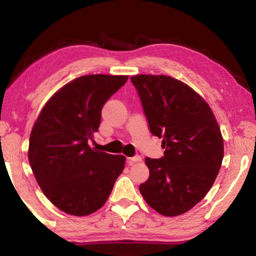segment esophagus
Listing matches in <instances>:
<instances>
[{"mask_svg":"<svg viewBox=\"0 0 256 256\" xmlns=\"http://www.w3.org/2000/svg\"><path fill=\"white\" fill-rule=\"evenodd\" d=\"M141 162L140 156H134V157H132V158H128V164H133L134 162Z\"/></svg>","mask_w":256,"mask_h":256,"instance_id":"obj_1","label":"esophagus"}]
</instances>
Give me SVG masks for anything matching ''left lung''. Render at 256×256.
Masks as SVG:
<instances>
[{
    "instance_id": "1",
    "label": "left lung",
    "mask_w": 256,
    "mask_h": 256,
    "mask_svg": "<svg viewBox=\"0 0 256 256\" xmlns=\"http://www.w3.org/2000/svg\"><path fill=\"white\" fill-rule=\"evenodd\" d=\"M152 136L162 138L160 159L146 158L148 180L140 185L146 202L174 216L198 204L214 185L224 158V138L214 112L200 94L167 76L131 78Z\"/></svg>"
}]
</instances>
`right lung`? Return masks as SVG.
<instances>
[{"mask_svg": "<svg viewBox=\"0 0 256 256\" xmlns=\"http://www.w3.org/2000/svg\"><path fill=\"white\" fill-rule=\"evenodd\" d=\"M128 76L76 78L45 104L30 133L28 159L38 185L60 211L88 216L105 204L125 157L89 146L105 102Z\"/></svg>", "mask_w": 256, "mask_h": 256, "instance_id": "right-lung-1", "label": "right lung"}]
</instances>
